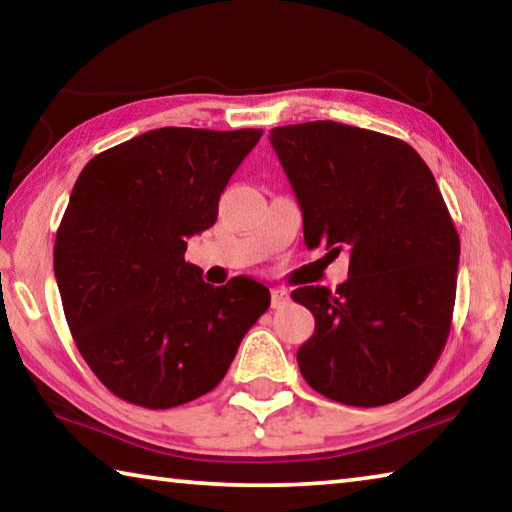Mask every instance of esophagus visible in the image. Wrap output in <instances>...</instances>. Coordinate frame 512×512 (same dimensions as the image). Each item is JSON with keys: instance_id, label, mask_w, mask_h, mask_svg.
<instances>
[{"instance_id": "34e87169", "label": "esophagus", "mask_w": 512, "mask_h": 512, "mask_svg": "<svg viewBox=\"0 0 512 512\" xmlns=\"http://www.w3.org/2000/svg\"><path fill=\"white\" fill-rule=\"evenodd\" d=\"M289 302V293L284 291V289H273L271 291V307L273 309H280V307H284Z\"/></svg>"}]
</instances>
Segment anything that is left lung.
Returning a JSON list of instances; mask_svg holds the SVG:
<instances>
[{
	"label": "left lung",
	"mask_w": 512,
	"mask_h": 512,
	"mask_svg": "<svg viewBox=\"0 0 512 512\" xmlns=\"http://www.w3.org/2000/svg\"><path fill=\"white\" fill-rule=\"evenodd\" d=\"M302 212L307 248L348 250V280L300 287L316 318L298 350L307 384L348 406L409 395L443 352L461 241L431 169L413 146L339 121L273 128Z\"/></svg>",
	"instance_id": "left-lung-1"
}]
</instances>
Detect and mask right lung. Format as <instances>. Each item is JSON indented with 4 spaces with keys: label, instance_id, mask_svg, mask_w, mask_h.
I'll return each instance as SVG.
<instances>
[{
    "label": "right lung",
    "instance_id": "add662e5",
    "mask_svg": "<svg viewBox=\"0 0 512 512\" xmlns=\"http://www.w3.org/2000/svg\"><path fill=\"white\" fill-rule=\"evenodd\" d=\"M262 128H155L81 171L56 232L54 273L76 348L101 384L144 409L210 393L271 305L246 275L225 287L185 262L214 225Z\"/></svg>",
    "mask_w": 512,
    "mask_h": 512
}]
</instances>
